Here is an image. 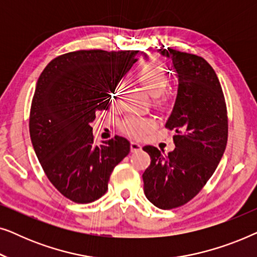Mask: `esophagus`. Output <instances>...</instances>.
<instances>
[{
	"label": "esophagus",
	"instance_id": "1",
	"mask_svg": "<svg viewBox=\"0 0 257 257\" xmlns=\"http://www.w3.org/2000/svg\"><path fill=\"white\" fill-rule=\"evenodd\" d=\"M142 150V145L138 142H131V152H138Z\"/></svg>",
	"mask_w": 257,
	"mask_h": 257
}]
</instances>
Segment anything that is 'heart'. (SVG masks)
<instances>
[{
    "instance_id": "b5f03b06",
    "label": "heart",
    "mask_w": 257,
    "mask_h": 257,
    "mask_svg": "<svg viewBox=\"0 0 257 257\" xmlns=\"http://www.w3.org/2000/svg\"><path fill=\"white\" fill-rule=\"evenodd\" d=\"M137 78L147 92L152 97H160L168 86V71L157 61L147 62L137 73ZM121 83L115 85L112 91L111 100L115 101L121 91ZM153 121L147 118L127 117L122 122V130L133 137H142L144 133L153 127Z\"/></svg>"
}]
</instances>
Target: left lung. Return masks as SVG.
Here are the masks:
<instances>
[{
    "instance_id": "obj_1",
    "label": "left lung",
    "mask_w": 257,
    "mask_h": 257,
    "mask_svg": "<svg viewBox=\"0 0 257 257\" xmlns=\"http://www.w3.org/2000/svg\"><path fill=\"white\" fill-rule=\"evenodd\" d=\"M158 52L171 59L178 91L165 126L177 133L167 154L147 145L151 164L143 174L146 198L161 209L185 205L215 172L227 145L226 103L219 78L208 62L172 49Z\"/></svg>"
}]
</instances>
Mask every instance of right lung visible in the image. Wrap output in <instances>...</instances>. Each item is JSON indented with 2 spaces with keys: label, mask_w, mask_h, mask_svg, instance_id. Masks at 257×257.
Wrapping results in <instances>:
<instances>
[{
  "label": "right lung",
  "mask_w": 257,
  "mask_h": 257,
  "mask_svg": "<svg viewBox=\"0 0 257 257\" xmlns=\"http://www.w3.org/2000/svg\"><path fill=\"white\" fill-rule=\"evenodd\" d=\"M138 50H79L45 66L35 89L29 131L35 153L51 184L78 203L107 191L113 168L130 153L115 136L94 145L91 122L107 110L111 93L137 61Z\"/></svg>",
  "instance_id": "1"
}]
</instances>
